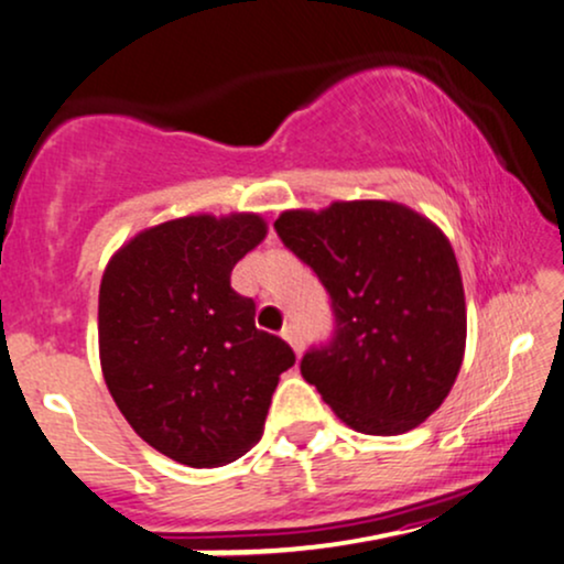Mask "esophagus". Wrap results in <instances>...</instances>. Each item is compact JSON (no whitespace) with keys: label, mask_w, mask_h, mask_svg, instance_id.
Returning a JSON list of instances; mask_svg holds the SVG:
<instances>
[{"label":"esophagus","mask_w":564,"mask_h":564,"mask_svg":"<svg viewBox=\"0 0 564 564\" xmlns=\"http://www.w3.org/2000/svg\"><path fill=\"white\" fill-rule=\"evenodd\" d=\"M281 336L286 338V341L291 344V349H294L296 355H302V351H304V338H302V330L296 328V325H291V323H289L286 328L281 330Z\"/></svg>","instance_id":"obj_1"}]
</instances>
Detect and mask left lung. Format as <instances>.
<instances>
[{
	"label": "left lung",
	"instance_id": "left-lung-1",
	"mask_svg": "<svg viewBox=\"0 0 564 564\" xmlns=\"http://www.w3.org/2000/svg\"><path fill=\"white\" fill-rule=\"evenodd\" d=\"M275 230L315 270L336 315L334 341L302 359L304 381L368 436L425 423L457 381L467 338L463 275L444 230L386 199L286 209Z\"/></svg>",
	"mask_w": 564,
	"mask_h": 564
}]
</instances>
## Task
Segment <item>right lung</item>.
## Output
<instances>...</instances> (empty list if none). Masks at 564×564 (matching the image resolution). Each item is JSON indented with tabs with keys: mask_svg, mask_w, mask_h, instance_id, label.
Wrapping results in <instances>:
<instances>
[{
	"mask_svg": "<svg viewBox=\"0 0 564 564\" xmlns=\"http://www.w3.org/2000/svg\"><path fill=\"white\" fill-rule=\"evenodd\" d=\"M264 236L254 213L175 217L126 241L101 275L107 389L131 429L181 465L220 467L252 449L296 359L230 289L234 264Z\"/></svg>",
	"mask_w": 564,
	"mask_h": 564,
	"instance_id": "right-lung-1",
	"label": "right lung"
}]
</instances>
